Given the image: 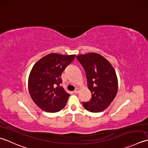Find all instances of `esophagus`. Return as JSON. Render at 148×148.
Returning a JSON list of instances; mask_svg holds the SVG:
<instances>
[{
	"label": "esophagus",
	"mask_w": 148,
	"mask_h": 148,
	"mask_svg": "<svg viewBox=\"0 0 148 148\" xmlns=\"http://www.w3.org/2000/svg\"><path fill=\"white\" fill-rule=\"evenodd\" d=\"M79 91H80V88H78V87H77V88L75 89L74 92L76 93V94H77V93H78V92H79Z\"/></svg>",
	"instance_id": "34e87169"
}]
</instances>
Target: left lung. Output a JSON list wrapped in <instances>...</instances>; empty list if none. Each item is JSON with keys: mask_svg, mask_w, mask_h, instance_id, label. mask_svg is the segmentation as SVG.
Segmentation results:
<instances>
[{"mask_svg": "<svg viewBox=\"0 0 148 148\" xmlns=\"http://www.w3.org/2000/svg\"><path fill=\"white\" fill-rule=\"evenodd\" d=\"M86 71L90 101L83 102L89 112H99L109 106L118 91V80L110 62L100 54L91 52L77 56Z\"/></svg>", "mask_w": 148, "mask_h": 148, "instance_id": "obj_1", "label": "left lung"}]
</instances>
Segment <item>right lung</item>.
Masks as SVG:
<instances>
[{"label":"right lung","instance_id":"right-lung-1","mask_svg":"<svg viewBox=\"0 0 148 148\" xmlns=\"http://www.w3.org/2000/svg\"><path fill=\"white\" fill-rule=\"evenodd\" d=\"M75 57L51 53L33 66L28 79L29 92L34 103L45 112H57L65 107L70 95L60 86L61 74Z\"/></svg>","mask_w":148,"mask_h":148}]
</instances>
